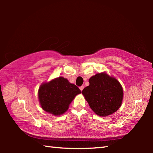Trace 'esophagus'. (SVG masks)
I'll use <instances>...</instances> for the list:
<instances>
[{
	"instance_id": "esophagus-1",
	"label": "esophagus",
	"mask_w": 153,
	"mask_h": 153,
	"mask_svg": "<svg viewBox=\"0 0 153 153\" xmlns=\"http://www.w3.org/2000/svg\"><path fill=\"white\" fill-rule=\"evenodd\" d=\"M84 86H80L79 87V89H80V90H81V91H82V90H83V89H84Z\"/></svg>"
}]
</instances>
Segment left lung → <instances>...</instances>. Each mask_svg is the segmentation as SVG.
Returning <instances> with one entry per match:
<instances>
[{
    "label": "left lung",
    "mask_w": 153,
    "mask_h": 153,
    "mask_svg": "<svg viewBox=\"0 0 153 153\" xmlns=\"http://www.w3.org/2000/svg\"><path fill=\"white\" fill-rule=\"evenodd\" d=\"M89 83V86L84 88L82 93L97 115L105 117L119 109L123 92L117 79L101 73L90 77Z\"/></svg>",
    "instance_id": "obj_1"
}]
</instances>
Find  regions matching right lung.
Wrapping results in <instances>:
<instances>
[{"instance_id":"add662e5","label":"right lung","mask_w":153,"mask_h":153,"mask_svg":"<svg viewBox=\"0 0 153 153\" xmlns=\"http://www.w3.org/2000/svg\"><path fill=\"white\" fill-rule=\"evenodd\" d=\"M81 90L63 77L42 84L38 98L43 110L54 115H61L68 109L69 105Z\"/></svg>"}]
</instances>
